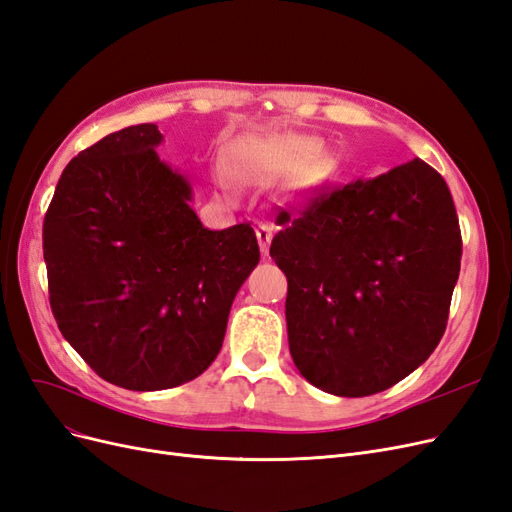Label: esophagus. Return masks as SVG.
I'll list each match as a JSON object with an SVG mask.
<instances>
[{"label":"esophagus","instance_id":"esophagus-1","mask_svg":"<svg viewBox=\"0 0 512 512\" xmlns=\"http://www.w3.org/2000/svg\"><path fill=\"white\" fill-rule=\"evenodd\" d=\"M256 237H258L262 254L267 256V254H269L271 239H273V226H271V224H258V226H256Z\"/></svg>","mask_w":512,"mask_h":512}]
</instances>
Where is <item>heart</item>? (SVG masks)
Wrapping results in <instances>:
<instances>
[{"label": "heart", "instance_id": "obj_1", "mask_svg": "<svg viewBox=\"0 0 512 512\" xmlns=\"http://www.w3.org/2000/svg\"><path fill=\"white\" fill-rule=\"evenodd\" d=\"M256 164L265 175H284L297 164V149L286 138L273 136L254 145Z\"/></svg>", "mask_w": 512, "mask_h": 512}]
</instances>
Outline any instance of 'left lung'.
I'll return each mask as SVG.
<instances>
[{
    "label": "left lung",
    "instance_id": "1",
    "mask_svg": "<svg viewBox=\"0 0 512 512\" xmlns=\"http://www.w3.org/2000/svg\"><path fill=\"white\" fill-rule=\"evenodd\" d=\"M292 361L316 389L365 397L423 365L446 329L461 267L453 196L410 160L277 215Z\"/></svg>",
    "mask_w": 512,
    "mask_h": 512
}]
</instances>
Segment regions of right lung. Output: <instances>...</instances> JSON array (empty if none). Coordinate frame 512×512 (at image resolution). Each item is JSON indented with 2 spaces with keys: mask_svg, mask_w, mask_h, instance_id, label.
<instances>
[{
  "mask_svg": "<svg viewBox=\"0 0 512 512\" xmlns=\"http://www.w3.org/2000/svg\"><path fill=\"white\" fill-rule=\"evenodd\" d=\"M141 123L70 160L46 211L42 250L57 327L106 382L162 391L218 356L230 305L260 260L250 224L209 230L192 185Z\"/></svg>",
  "mask_w": 512,
  "mask_h": 512,
  "instance_id": "right-lung-1",
  "label": "right lung"
}]
</instances>
